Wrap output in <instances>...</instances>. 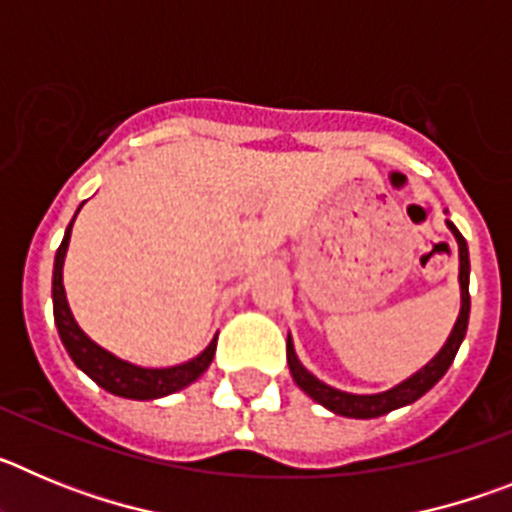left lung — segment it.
Returning a JSON list of instances; mask_svg holds the SVG:
<instances>
[{
	"label": "left lung",
	"mask_w": 512,
	"mask_h": 512,
	"mask_svg": "<svg viewBox=\"0 0 512 512\" xmlns=\"http://www.w3.org/2000/svg\"><path fill=\"white\" fill-rule=\"evenodd\" d=\"M449 230L454 233L456 243H459V284H461V310L459 318H456L454 330L451 336L446 338L443 348L433 356L428 364L415 372L413 377H408L405 382H400L397 387L387 392H379V395H351V392H341L330 384L320 382L315 374H310L305 366L300 364L295 354V346H292V338H287V364L289 372H292V379L297 382L300 390H305L307 395L315 402H320L323 408L333 410L336 415H343V418H379V415H387L397 408H405L410 402L420 400L425 392L431 390L433 384L449 372L451 361H454L456 351H459L461 341L467 336V325H469V248L464 235L456 230V225L451 220H446Z\"/></svg>",
	"instance_id": "8db88e82"
}]
</instances>
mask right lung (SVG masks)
Segmentation results:
<instances>
[{
  "mask_svg": "<svg viewBox=\"0 0 512 512\" xmlns=\"http://www.w3.org/2000/svg\"><path fill=\"white\" fill-rule=\"evenodd\" d=\"M74 220L63 233V241L56 251V264H53V318H56L58 325V336H61L63 346L74 359V364L79 366L81 372L89 374L102 390L112 392L117 397H128V400H158V397L174 395V392L184 390L187 384L197 382L207 372V366L212 364L217 336L212 338V343L200 356H194L184 364L166 366V369H146V366H135L130 361L117 359L110 351H104L76 325L69 302H66V289H63V259H66V251H69Z\"/></svg>",
  "mask_w": 512,
  "mask_h": 512,
  "instance_id": "1",
  "label": "right lung"
}]
</instances>
